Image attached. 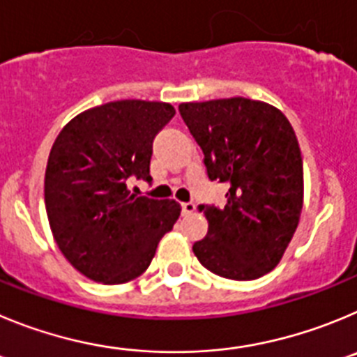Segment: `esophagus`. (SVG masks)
I'll use <instances>...</instances> for the list:
<instances>
[{
  "instance_id": "34e87169",
  "label": "esophagus",
  "mask_w": 357,
  "mask_h": 357,
  "mask_svg": "<svg viewBox=\"0 0 357 357\" xmlns=\"http://www.w3.org/2000/svg\"><path fill=\"white\" fill-rule=\"evenodd\" d=\"M181 206H183V213H185V215H190V213H194V211H195V204L192 201L190 202H183Z\"/></svg>"
}]
</instances>
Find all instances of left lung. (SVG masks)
Masks as SVG:
<instances>
[{
    "label": "left lung",
    "instance_id": "left-lung-1",
    "mask_svg": "<svg viewBox=\"0 0 357 357\" xmlns=\"http://www.w3.org/2000/svg\"><path fill=\"white\" fill-rule=\"evenodd\" d=\"M179 114L204 153L208 178L229 185L226 206H199L208 234L194 255L220 278H261L281 261L303 211V156L290 121L247 98L181 102Z\"/></svg>",
    "mask_w": 357,
    "mask_h": 357
}]
</instances>
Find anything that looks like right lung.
<instances>
[{"label": "right lung", "instance_id": "right-lung-1", "mask_svg": "<svg viewBox=\"0 0 357 357\" xmlns=\"http://www.w3.org/2000/svg\"><path fill=\"white\" fill-rule=\"evenodd\" d=\"M176 110L123 99L89 108L62 128L47 158L44 201L53 238L79 274L101 284L139 278L181 213L174 199L131 194L151 181L153 140Z\"/></svg>", "mask_w": 357, "mask_h": 357}]
</instances>
